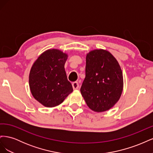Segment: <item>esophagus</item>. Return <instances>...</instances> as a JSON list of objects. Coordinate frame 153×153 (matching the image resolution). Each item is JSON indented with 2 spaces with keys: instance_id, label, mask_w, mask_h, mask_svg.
Wrapping results in <instances>:
<instances>
[{
  "instance_id": "34e87169",
  "label": "esophagus",
  "mask_w": 153,
  "mask_h": 153,
  "mask_svg": "<svg viewBox=\"0 0 153 153\" xmlns=\"http://www.w3.org/2000/svg\"><path fill=\"white\" fill-rule=\"evenodd\" d=\"M72 86L73 89H78V87H79V84H78V83L77 82H74L72 83Z\"/></svg>"
}]
</instances>
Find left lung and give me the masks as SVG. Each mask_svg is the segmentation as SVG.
Wrapping results in <instances>:
<instances>
[{
    "label": "left lung",
    "mask_w": 153,
    "mask_h": 153,
    "mask_svg": "<svg viewBox=\"0 0 153 153\" xmlns=\"http://www.w3.org/2000/svg\"><path fill=\"white\" fill-rule=\"evenodd\" d=\"M123 88L121 69L112 54L100 49L87 55L85 78L80 92L91 110L101 112L112 108L121 97Z\"/></svg>",
    "instance_id": "left-lung-1"
}]
</instances>
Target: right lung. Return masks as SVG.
<instances>
[{
	"label": "right lung",
	"mask_w": 153,
	"mask_h": 153,
	"mask_svg": "<svg viewBox=\"0 0 153 153\" xmlns=\"http://www.w3.org/2000/svg\"><path fill=\"white\" fill-rule=\"evenodd\" d=\"M67 58L68 55L61 50H48L40 55L31 68V93L45 106L53 107L60 105L73 92L64 69Z\"/></svg>",
	"instance_id": "add662e5"
}]
</instances>
